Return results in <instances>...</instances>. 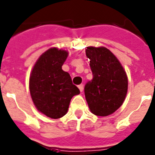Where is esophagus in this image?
<instances>
[{"mask_svg":"<svg viewBox=\"0 0 155 155\" xmlns=\"http://www.w3.org/2000/svg\"><path fill=\"white\" fill-rule=\"evenodd\" d=\"M78 88H79L80 92H83V90H84V85L83 84H80V85L78 86Z\"/></svg>","mask_w":155,"mask_h":155,"instance_id":"obj_1","label":"esophagus"}]
</instances>
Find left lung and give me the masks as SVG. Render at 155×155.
<instances>
[{"label":"left lung","instance_id":"8db88e82","mask_svg":"<svg viewBox=\"0 0 155 155\" xmlns=\"http://www.w3.org/2000/svg\"><path fill=\"white\" fill-rule=\"evenodd\" d=\"M93 80L84 86V94L91 112L107 116L120 108L127 91V77L116 57L104 47H88Z\"/></svg>","mask_w":155,"mask_h":155}]
</instances>
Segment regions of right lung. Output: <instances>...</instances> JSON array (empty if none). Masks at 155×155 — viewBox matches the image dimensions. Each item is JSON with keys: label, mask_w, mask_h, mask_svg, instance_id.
I'll return each mask as SVG.
<instances>
[{"label": "right lung", "mask_w": 155, "mask_h": 155, "mask_svg": "<svg viewBox=\"0 0 155 155\" xmlns=\"http://www.w3.org/2000/svg\"><path fill=\"white\" fill-rule=\"evenodd\" d=\"M67 55L65 50L48 49L31 73L29 88L33 102L39 111L52 119L65 115L72 97L80 93L69 74L62 69Z\"/></svg>", "instance_id": "obj_1"}]
</instances>
